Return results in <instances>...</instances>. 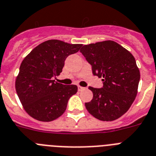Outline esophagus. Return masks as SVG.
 <instances>
[{"label":"esophagus","instance_id":"1","mask_svg":"<svg viewBox=\"0 0 156 156\" xmlns=\"http://www.w3.org/2000/svg\"><path fill=\"white\" fill-rule=\"evenodd\" d=\"M84 87H82V86H78V91H82V90H84Z\"/></svg>","mask_w":156,"mask_h":156}]
</instances>
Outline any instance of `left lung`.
<instances>
[{"label": "left lung", "mask_w": 156, "mask_h": 156, "mask_svg": "<svg viewBox=\"0 0 156 156\" xmlns=\"http://www.w3.org/2000/svg\"><path fill=\"white\" fill-rule=\"evenodd\" d=\"M91 65L93 74L101 78L103 86H90L94 97L85 103L90 114L111 121L125 114L136 97L140 78L133 55L112 40L84 45L80 50Z\"/></svg>", "instance_id": "8db88e82"}]
</instances>
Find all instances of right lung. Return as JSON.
Listing matches in <instances>:
<instances>
[{"instance_id": "1", "label": "right lung", "mask_w": 156, "mask_h": 156, "mask_svg": "<svg viewBox=\"0 0 156 156\" xmlns=\"http://www.w3.org/2000/svg\"><path fill=\"white\" fill-rule=\"evenodd\" d=\"M82 44L48 40L26 56L16 80V90L26 112L40 121H51L65 112L70 97L78 91L75 85L55 82L68 56L78 52Z\"/></svg>"}]
</instances>
